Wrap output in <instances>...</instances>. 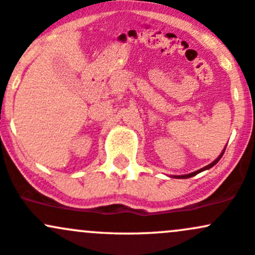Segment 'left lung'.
<instances>
[{
    "mask_svg": "<svg viewBox=\"0 0 255 255\" xmlns=\"http://www.w3.org/2000/svg\"><path fill=\"white\" fill-rule=\"evenodd\" d=\"M226 149V148H225ZM225 149L222 150V152L221 154L219 155V157L216 160H214L213 162L210 163V165H208V166H205V167H203V168H200V170H198V171H194V172H192V173H188V175H182V176H173V178H189V177H193V176H195V175H198V173H200L202 172V171H205V170H209V168H211L213 167L214 165H216V163L219 162V160L221 159L222 157V155H224V152H225Z\"/></svg>",
    "mask_w": 255,
    "mask_h": 255,
    "instance_id": "obj_1",
    "label": "left lung"
}]
</instances>
